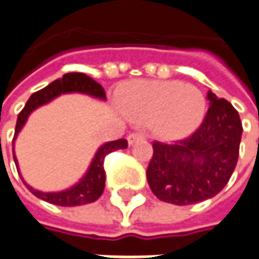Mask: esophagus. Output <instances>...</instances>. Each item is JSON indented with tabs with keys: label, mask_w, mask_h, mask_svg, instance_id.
<instances>
[{
	"label": "esophagus",
	"mask_w": 259,
	"mask_h": 259,
	"mask_svg": "<svg viewBox=\"0 0 259 259\" xmlns=\"http://www.w3.org/2000/svg\"><path fill=\"white\" fill-rule=\"evenodd\" d=\"M145 138V135L144 134H141V133H133V134H130L128 137H126V141H128V145L131 147V145H134L137 141H140V140H144Z\"/></svg>",
	"instance_id": "1"
}]
</instances>
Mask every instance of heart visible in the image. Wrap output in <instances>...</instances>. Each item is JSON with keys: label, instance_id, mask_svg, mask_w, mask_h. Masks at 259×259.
<instances>
[{"label": "heart", "instance_id": "heart-1", "mask_svg": "<svg viewBox=\"0 0 259 259\" xmlns=\"http://www.w3.org/2000/svg\"><path fill=\"white\" fill-rule=\"evenodd\" d=\"M118 103L134 122L163 141L183 140L200 126L206 97L192 84L179 80H134L121 85Z\"/></svg>", "mask_w": 259, "mask_h": 259}]
</instances>
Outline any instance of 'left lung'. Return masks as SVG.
Listing matches in <instances>:
<instances>
[{
	"instance_id": "obj_1",
	"label": "left lung",
	"mask_w": 259,
	"mask_h": 259,
	"mask_svg": "<svg viewBox=\"0 0 259 259\" xmlns=\"http://www.w3.org/2000/svg\"><path fill=\"white\" fill-rule=\"evenodd\" d=\"M207 114L199 130L178 144L153 142L147 179L162 201L187 206L220 193L234 172L242 125L227 100L207 92Z\"/></svg>"
}]
</instances>
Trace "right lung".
<instances>
[{
  "mask_svg": "<svg viewBox=\"0 0 259 259\" xmlns=\"http://www.w3.org/2000/svg\"><path fill=\"white\" fill-rule=\"evenodd\" d=\"M67 93H80V94H85V96L99 99L101 101H106L104 89L84 73H66V74H63V77L52 81L51 84L46 85L45 89L33 93L29 97V100L26 101L24 110L19 112V115H18L15 135H14V141H12V153H14V160H15L18 172H19V166H18V159L15 156L14 144H15L18 134L21 133V130L26 124L28 117L31 115L32 111H35L40 106L48 104V103H51L52 100L59 97L60 94H67ZM126 147H128L126 140L110 141V142L103 144L97 149V152L94 153V158L90 162V166L85 170L83 178L69 189L60 190V192H42V190H37V189H33L32 186H29L24 181L22 176H21V179L24 181L26 187L36 196L37 199H42V200L52 203V204L63 206V207L89 204V203L97 200L104 192V187H106L104 158H106V155H108L112 151H117V149H125Z\"/></svg>",
  "mask_w": 259,
  "mask_h": 259,
  "instance_id": "right-lung-1",
  "label": "right lung"
}]
</instances>
